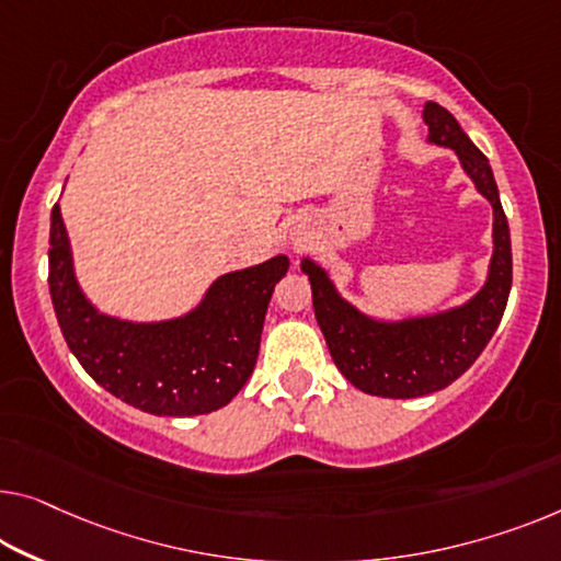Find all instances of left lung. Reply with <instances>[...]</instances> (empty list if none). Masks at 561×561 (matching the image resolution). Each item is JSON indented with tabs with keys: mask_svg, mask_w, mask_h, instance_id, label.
Masks as SVG:
<instances>
[{
	"mask_svg": "<svg viewBox=\"0 0 561 561\" xmlns=\"http://www.w3.org/2000/svg\"><path fill=\"white\" fill-rule=\"evenodd\" d=\"M423 121L431 144L454 148L476 188L494 206V256L479 295L463 307L433 317L378 322L347 305L324 270L309 259L302 262L312 284L317 324L334 365L355 388L380 398H421L461 378L494 337L512 291V239L489 158L438 103H425Z\"/></svg>",
	"mask_w": 561,
	"mask_h": 561,
	"instance_id": "left-lung-1",
	"label": "left lung"
}]
</instances>
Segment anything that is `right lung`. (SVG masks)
I'll use <instances>...</instances> for the list:
<instances>
[{"label":"right lung","mask_w":561,"mask_h":561,"mask_svg":"<svg viewBox=\"0 0 561 561\" xmlns=\"http://www.w3.org/2000/svg\"><path fill=\"white\" fill-rule=\"evenodd\" d=\"M287 256L224 274L194 312L136 324L100 314L80 291L60 206L49 219V297L67 347L98 386L153 415L219 411L254 373L264 314Z\"/></svg>","instance_id":"obj_1"}]
</instances>
